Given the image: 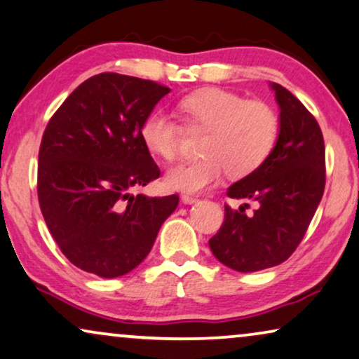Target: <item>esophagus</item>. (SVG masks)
Instances as JSON below:
<instances>
[{
	"label": "esophagus",
	"instance_id": "34e87169",
	"mask_svg": "<svg viewBox=\"0 0 359 359\" xmlns=\"http://www.w3.org/2000/svg\"><path fill=\"white\" fill-rule=\"evenodd\" d=\"M181 201H183L184 204H196L198 203V198H196V196H191V194H183L181 196Z\"/></svg>",
	"mask_w": 359,
	"mask_h": 359
}]
</instances>
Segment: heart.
<instances>
[{
	"label": "heart",
	"mask_w": 359,
	"mask_h": 359,
	"mask_svg": "<svg viewBox=\"0 0 359 359\" xmlns=\"http://www.w3.org/2000/svg\"><path fill=\"white\" fill-rule=\"evenodd\" d=\"M188 127L205 132L204 156L183 161L166 171L165 184L183 193H201L222 180L225 171L243 178L257 171L276 147L278 114L266 102L250 101L222 88H201L178 102ZM183 129L163 111H151L140 126L145 149L161 160L171 161L180 151Z\"/></svg>",
	"instance_id": "1"
}]
</instances>
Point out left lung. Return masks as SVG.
Segmentation results:
<instances>
[{
  "label": "left lung",
  "instance_id": "left-lung-1",
  "mask_svg": "<svg viewBox=\"0 0 359 359\" xmlns=\"http://www.w3.org/2000/svg\"><path fill=\"white\" fill-rule=\"evenodd\" d=\"M279 106V137L268 160L227 189L233 199L257 203L225 205V220L209 240L214 257L240 273L276 266L301 243L325 188V145L316 117L278 83H269Z\"/></svg>",
  "mask_w": 359,
  "mask_h": 359
}]
</instances>
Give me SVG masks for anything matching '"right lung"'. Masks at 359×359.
Wrapping results in <instances>:
<instances>
[{
  "mask_svg": "<svg viewBox=\"0 0 359 359\" xmlns=\"http://www.w3.org/2000/svg\"><path fill=\"white\" fill-rule=\"evenodd\" d=\"M170 91L142 78L100 73L48 121L39 150V204L62 253L83 271L100 278L130 273L178 208L176 194H132L160 176L140 126Z\"/></svg>",
  "mask_w": 359,
  "mask_h": 359,
  "instance_id": "add662e5",
  "label": "right lung"
}]
</instances>
